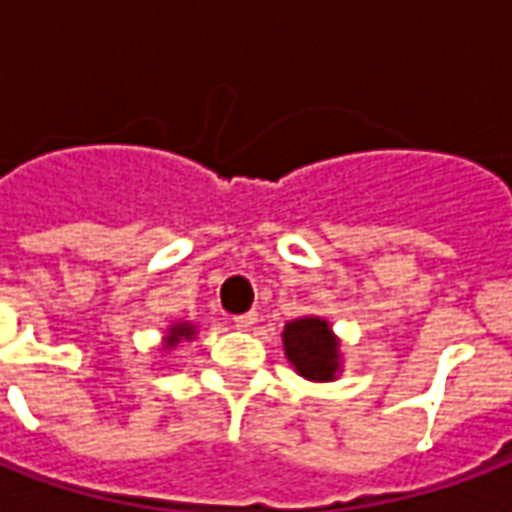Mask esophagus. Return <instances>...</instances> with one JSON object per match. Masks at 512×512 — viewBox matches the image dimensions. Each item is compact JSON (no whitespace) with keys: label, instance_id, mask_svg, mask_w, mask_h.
<instances>
[{"label":"esophagus","instance_id":"1","mask_svg":"<svg viewBox=\"0 0 512 512\" xmlns=\"http://www.w3.org/2000/svg\"><path fill=\"white\" fill-rule=\"evenodd\" d=\"M257 321V312H244V315H235L233 323H235V329H252Z\"/></svg>","mask_w":512,"mask_h":512}]
</instances>
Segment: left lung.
<instances>
[{
    "mask_svg": "<svg viewBox=\"0 0 512 512\" xmlns=\"http://www.w3.org/2000/svg\"><path fill=\"white\" fill-rule=\"evenodd\" d=\"M282 345L296 376L326 384V381H337V376L343 373L340 337L332 332V323L321 315H301L285 323Z\"/></svg>",
    "mask_w": 512,
    "mask_h": 512,
    "instance_id": "1",
    "label": "left lung"
}]
</instances>
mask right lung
Returning <instances> with one entry per match:
<instances>
[{"label":"right lung","mask_w":512,"mask_h":512,"mask_svg":"<svg viewBox=\"0 0 512 512\" xmlns=\"http://www.w3.org/2000/svg\"><path fill=\"white\" fill-rule=\"evenodd\" d=\"M197 337V326L191 321H175L169 323L167 329H164V337H161V351L167 354V351H175L180 343H191Z\"/></svg>","instance_id":"obj_1"}]
</instances>
